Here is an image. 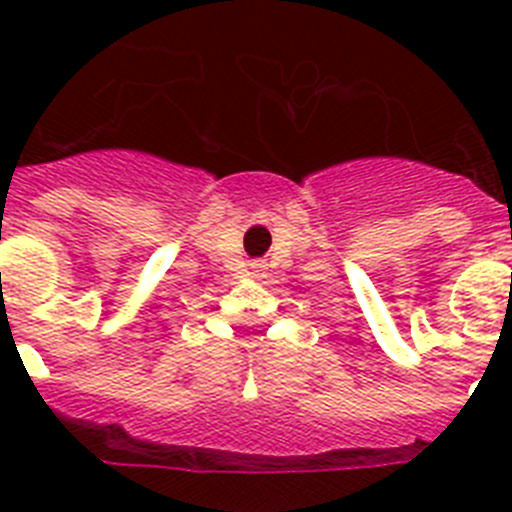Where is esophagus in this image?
<instances>
[{
	"label": "esophagus",
	"mask_w": 512,
	"mask_h": 512,
	"mask_svg": "<svg viewBox=\"0 0 512 512\" xmlns=\"http://www.w3.org/2000/svg\"><path fill=\"white\" fill-rule=\"evenodd\" d=\"M253 269H256V271H261V264H256V266H253Z\"/></svg>",
	"instance_id": "34e87169"
}]
</instances>
